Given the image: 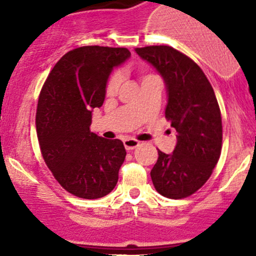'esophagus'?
Masks as SVG:
<instances>
[{"instance_id":"1","label":"esophagus","mask_w":256,"mask_h":256,"mask_svg":"<svg viewBox=\"0 0 256 256\" xmlns=\"http://www.w3.org/2000/svg\"><path fill=\"white\" fill-rule=\"evenodd\" d=\"M140 144L138 140H135V138H125L124 140V146H125L126 150H134L136 148V147Z\"/></svg>"}]
</instances>
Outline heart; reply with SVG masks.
I'll return each instance as SVG.
<instances>
[{"mask_svg":"<svg viewBox=\"0 0 256 256\" xmlns=\"http://www.w3.org/2000/svg\"><path fill=\"white\" fill-rule=\"evenodd\" d=\"M148 76H150V74H146V76H142V80L148 78ZM120 82H121V74L120 73H114L112 76L109 78V82H108V85H106V92H108V94H109V95L115 94L116 90L118 89Z\"/></svg>","mask_w":256,"mask_h":256,"instance_id":"obj_1","label":"heart"}]
</instances>
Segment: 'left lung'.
I'll use <instances>...</instances> for the list:
<instances>
[{
	"label": "left lung",
	"instance_id": "1",
	"mask_svg": "<svg viewBox=\"0 0 256 256\" xmlns=\"http://www.w3.org/2000/svg\"><path fill=\"white\" fill-rule=\"evenodd\" d=\"M164 80L166 118L177 131L172 154L158 151L151 178L160 194L190 197L210 177L222 151V116L216 94L202 69L170 46L136 48Z\"/></svg>",
	"mask_w": 256,
	"mask_h": 256
}]
</instances>
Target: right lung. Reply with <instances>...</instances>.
I'll list each match as a JSON object with an SVG mask.
<instances>
[{"mask_svg": "<svg viewBox=\"0 0 256 256\" xmlns=\"http://www.w3.org/2000/svg\"><path fill=\"white\" fill-rule=\"evenodd\" d=\"M130 56L126 48L73 49L54 66L40 92L36 126L42 156L59 184L79 198H102L118 183L126 156L122 141L98 136L90 125L112 69Z\"/></svg>", "mask_w": 256, "mask_h": 256, "instance_id": "right-lung-1", "label": "right lung"}]
</instances>
